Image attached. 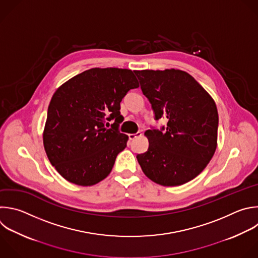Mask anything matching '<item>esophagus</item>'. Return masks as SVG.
<instances>
[{"mask_svg":"<svg viewBox=\"0 0 258 258\" xmlns=\"http://www.w3.org/2000/svg\"><path fill=\"white\" fill-rule=\"evenodd\" d=\"M141 136H142L141 132H138V133H136V134H130V135H128V138H130V140H131V141H134L136 138L141 137Z\"/></svg>","mask_w":258,"mask_h":258,"instance_id":"34e87169","label":"esophagus"}]
</instances>
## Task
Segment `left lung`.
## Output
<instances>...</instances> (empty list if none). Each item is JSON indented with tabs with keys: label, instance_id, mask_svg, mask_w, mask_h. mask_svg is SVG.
I'll return each instance as SVG.
<instances>
[{
	"label": "left lung",
	"instance_id": "obj_1",
	"mask_svg": "<svg viewBox=\"0 0 258 258\" xmlns=\"http://www.w3.org/2000/svg\"><path fill=\"white\" fill-rule=\"evenodd\" d=\"M155 119L167 125L148 130V151L137 155L145 175L163 186L196 178L217 149L219 115L211 95L188 73L170 69L135 71Z\"/></svg>",
	"mask_w": 258,
	"mask_h": 258
}]
</instances>
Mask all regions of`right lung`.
Returning a JSON list of instances; mask_svg holds the SVG:
<instances>
[{
  "label": "right lung",
  "mask_w": 258,
  "mask_h": 258,
  "mask_svg": "<svg viewBox=\"0 0 258 258\" xmlns=\"http://www.w3.org/2000/svg\"><path fill=\"white\" fill-rule=\"evenodd\" d=\"M139 86L132 70L94 68L57 88L47 109L43 146L66 180L91 186L108 176L128 140L118 131L123 119L120 102ZM112 119L115 122L107 129V121Z\"/></svg>",
  "instance_id": "obj_1"
}]
</instances>
